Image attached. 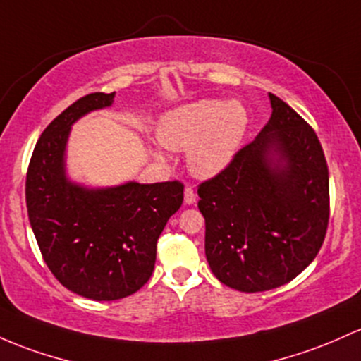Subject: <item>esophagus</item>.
<instances>
[{
  "label": "esophagus",
  "instance_id": "1",
  "mask_svg": "<svg viewBox=\"0 0 361 361\" xmlns=\"http://www.w3.org/2000/svg\"><path fill=\"white\" fill-rule=\"evenodd\" d=\"M183 200H185V204H187V205H193V204H195L197 195H195V192H193V188H190V187L185 188Z\"/></svg>",
  "mask_w": 361,
  "mask_h": 361
}]
</instances>
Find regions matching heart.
Here are the masks:
<instances>
[{
  "instance_id": "1",
  "label": "heart",
  "mask_w": 361,
  "mask_h": 361,
  "mask_svg": "<svg viewBox=\"0 0 361 361\" xmlns=\"http://www.w3.org/2000/svg\"><path fill=\"white\" fill-rule=\"evenodd\" d=\"M250 116L238 99H199L166 111L157 125L164 147L187 150V164L197 178L217 176L231 164L243 145ZM156 157H164L154 145Z\"/></svg>"
}]
</instances>
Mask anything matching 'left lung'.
<instances>
[{
	"label": "left lung",
	"instance_id": "obj_1",
	"mask_svg": "<svg viewBox=\"0 0 361 361\" xmlns=\"http://www.w3.org/2000/svg\"><path fill=\"white\" fill-rule=\"evenodd\" d=\"M272 114L231 164L199 187L205 257L233 290L267 291L295 279L322 247L329 171L312 126L274 94Z\"/></svg>",
	"mask_w": 361,
	"mask_h": 361
}]
</instances>
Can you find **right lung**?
Instances as JSON below:
<instances>
[{"label": "right lung", "mask_w": 361, "mask_h": 361, "mask_svg": "<svg viewBox=\"0 0 361 361\" xmlns=\"http://www.w3.org/2000/svg\"><path fill=\"white\" fill-rule=\"evenodd\" d=\"M114 96L89 94L54 118L35 144L25 183L30 228L47 267L63 286L96 302L125 298L147 283L157 240L183 202L178 181L89 187L70 178L71 126L111 108Z\"/></svg>", "instance_id": "obj_1"}]
</instances>
